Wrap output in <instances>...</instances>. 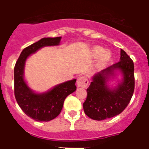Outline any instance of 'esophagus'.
Returning a JSON list of instances; mask_svg holds the SVG:
<instances>
[{
  "mask_svg": "<svg viewBox=\"0 0 149 149\" xmlns=\"http://www.w3.org/2000/svg\"><path fill=\"white\" fill-rule=\"evenodd\" d=\"M88 84H89V81H88L87 77L86 76H80L77 78V84L78 87L86 88Z\"/></svg>",
  "mask_w": 149,
  "mask_h": 149,
  "instance_id": "obj_1",
  "label": "esophagus"
}]
</instances>
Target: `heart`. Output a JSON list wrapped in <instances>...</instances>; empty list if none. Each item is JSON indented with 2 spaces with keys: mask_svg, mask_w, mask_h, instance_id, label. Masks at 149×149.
Masks as SVG:
<instances>
[{
  "mask_svg": "<svg viewBox=\"0 0 149 149\" xmlns=\"http://www.w3.org/2000/svg\"><path fill=\"white\" fill-rule=\"evenodd\" d=\"M93 53L95 56H99V55H101V54L104 53V50L102 49L101 48H100V47L96 46V47H95V48H93ZM109 58H110V56H109V55L107 54V53H104L103 55H102V56H101V59H100V63H101V64L105 63L107 61V60H109Z\"/></svg>",
  "mask_w": 149,
  "mask_h": 149,
  "instance_id": "b5f03b06",
  "label": "heart"
}]
</instances>
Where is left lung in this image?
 Listing matches in <instances>:
<instances>
[{
    "label": "left lung",
    "mask_w": 149,
    "mask_h": 149,
    "mask_svg": "<svg viewBox=\"0 0 149 149\" xmlns=\"http://www.w3.org/2000/svg\"><path fill=\"white\" fill-rule=\"evenodd\" d=\"M120 61L110 65L93 77L86 89L87 97L84 103V113L94 120H104L119 115L125 109L134 90V66L132 60L121 49ZM119 74L122 79L116 86L109 83Z\"/></svg>",
    "instance_id": "1"
}]
</instances>
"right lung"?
I'll return each instance as SVG.
<instances>
[{"label":"right lung","instance_id":"1","mask_svg":"<svg viewBox=\"0 0 149 149\" xmlns=\"http://www.w3.org/2000/svg\"><path fill=\"white\" fill-rule=\"evenodd\" d=\"M62 37L42 38L22 51L14 68V93L17 103L24 113L38 122H48L61 112L68 95L76 90V79L57 84L45 93H36L24 80L27 59L41 48L59 45Z\"/></svg>","mask_w":149,"mask_h":149}]
</instances>
